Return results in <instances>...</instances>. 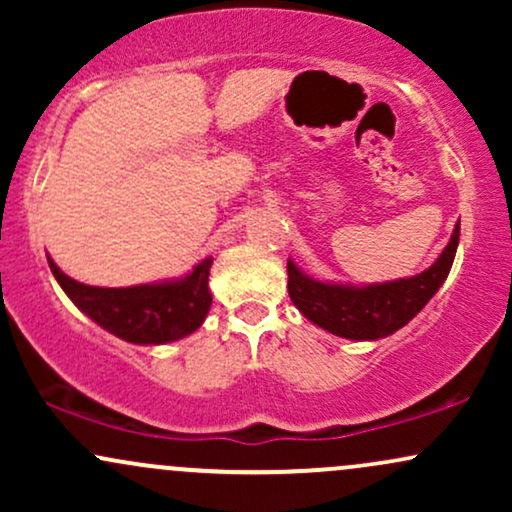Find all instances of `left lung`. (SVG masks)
I'll list each match as a JSON object with an SVG mask.
<instances>
[{
  "label": "left lung",
  "instance_id": "1",
  "mask_svg": "<svg viewBox=\"0 0 512 512\" xmlns=\"http://www.w3.org/2000/svg\"><path fill=\"white\" fill-rule=\"evenodd\" d=\"M460 243V223L452 231L450 243L431 267L409 279L385 281V284H337L317 281L289 260V296L293 305L322 330L356 342H370L395 334L411 317L436 296L448 279L452 260Z\"/></svg>",
  "mask_w": 512,
  "mask_h": 512
}]
</instances>
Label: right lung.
<instances>
[{
  "label": "right lung",
  "mask_w": 512,
  "mask_h": 512,
  "mask_svg": "<svg viewBox=\"0 0 512 512\" xmlns=\"http://www.w3.org/2000/svg\"><path fill=\"white\" fill-rule=\"evenodd\" d=\"M48 264L57 284L81 313L129 344L178 342L199 330L211 308V257L195 264V269L182 279L127 286V289L81 284L64 274L50 257Z\"/></svg>",
  "instance_id": "right-lung-1"
}]
</instances>
